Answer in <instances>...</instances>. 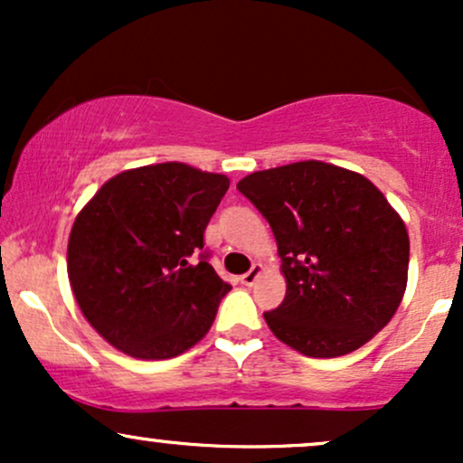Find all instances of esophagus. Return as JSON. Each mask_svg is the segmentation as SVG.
<instances>
[{
	"instance_id": "esophagus-1",
	"label": "esophagus",
	"mask_w": 463,
	"mask_h": 463,
	"mask_svg": "<svg viewBox=\"0 0 463 463\" xmlns=\"http://www.w3.org/2000/svg\"><path fill=\"white\" fill-rule=\"evenodd\" d=\"M259 276H261V265H252V268H250V272L241 276V283L248 285V287L254 285V283H257Z\"/></svg>"
}]
</instances>
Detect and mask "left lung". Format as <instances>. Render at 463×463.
Wrapping results in <instances>:
<instances>
[{"mask_svg":"<svg viewBox=\"0 0 463 463\" xmlns=\"http://www.w3.org/2000/svg\"><path fill=\"white\" fill-rule=\"evenodd\" d=\"M237 189L269 222L287 294L268 326L307 357H342L392 320L407 287L409 235L368 178L322 161L263 169Z\"/></svg>","mask_w":463,"mask_h":463,"instance_id":"left-lung-1","label":"left lung"}]
</instances>
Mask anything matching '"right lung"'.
I'll use <instances>...</instances> for the list:
<instances>
[{"mask_svg":"<svg viewBox=\"0 0 463 463\" xmlns=\"http://www.w3.org/2000/svg\"><path fill=\"white\" fill-rule=\"evenodd\" d=\"M231 180L184 163L117 174L80 211L67 272L80 311L117 350L172 359L198 344L231 285L204 231Z\"/></svg>","mask_w":463,"mask_h":463,"instance_id":"1","label":"right lung"}]
</instances>
